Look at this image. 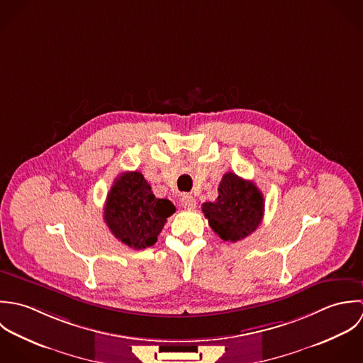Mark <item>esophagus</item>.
<instances>
[{"label":"esophagus","mask_w":363,"mask_h":363,"mask_svg":"<svg viewBox=\"0 0 363 363\" xmlns=\"http://www.w3.org/2000/svg\"><path fill=\"white\" fill-rule=\"evenodd\" d=\"M181 206L184 209H188V211H192L196 208V201L192 195H188V194H184L182 198H181Z\"/></svg>","instance_id":"esophagus-1"}]
</instances>
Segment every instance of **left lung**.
<instances>
[{"label":"left lung","mask_w":363,"mask_h":363,"mask_svg":"<svg viewBox=\"0 0 363 363\" xmlns=\"http://www.w3.org/2000/svg\"><path fill=\"white\" fill-rule=\"evenodd\" d=\"M215 202L202 205L209 225L224 241H238L254 233L264 218V196L252 181L234 172L223 175Z\"/></svg>","instance_id":"left-lung-1"}]
</instances>
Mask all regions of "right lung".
<instances>
[{
  "label": "right lung",
  "mask_w": 363,
  "mask_h": 363,
  "mask_svg": "<svg viewBox=\"0 0 363 363\" xmlns=\"http://www.w3.org/2000/svg\"><path fill=\"white\" fill-rule=\"evenodd\" d=\"M175 212L168 199H157L142 172L121 174L105 202L104 218L111 233L135 250L155 244L167 218Z\"/></svg>",
  "instance_id": "add662e5"
}]
</instances>
